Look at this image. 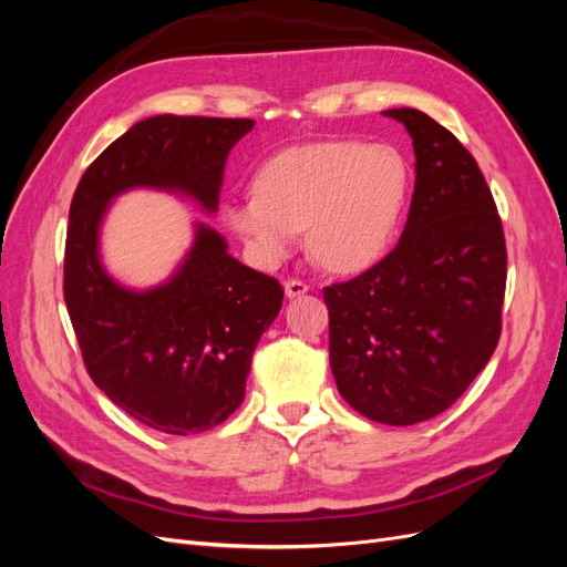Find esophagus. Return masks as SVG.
Instances as JSON below:
<instances>
[{"mask_svg": "<svg viewBox=\"0 0 567 567\" xmlns=\"http://www.w3.org/2000/svg\"><path fill=\"white\" fill-rule=\"evenodd\" d=\"M284 290H286L288 298H300V296L307 293V290H310V286H307L305 281H300V279H288L284 284Z\"/></svg>", "mask_w": 567, "mask_h": 567, "instance_id": "obj_1", "label": "esophagus"}]
</instances>
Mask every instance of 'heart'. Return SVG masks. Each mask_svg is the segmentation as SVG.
Returning a JSON list of instances; mask_svg holds the SVG:
<instances>
[{"label": "heart", "instance_id": "1", "mask_svg": "<svg viewBox=\"0 0 567 567\" xmlns=\"http://www.w3.org/2000/svg\"><path fill=\"white\" fill-rule=\"evenodd\" d=\"M406 196L409 165L394 146L317 142L262 163L255 192L229 198L221 217L262 267L293 252L305 227L323 269L357 274L390 248Z\"/></svg>", "mask_w": 567, "mask_h": 567}]
</instances>
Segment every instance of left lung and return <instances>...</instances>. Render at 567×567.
<instances>
[{
  "instance_id": "8db88e82",
  "label": "left lung",
  "mask_w": 567,
  "mask_h": 567,
  "mask_svg": "<svg viewBox=\"0 0 567 567\" xmlns=\"http://www.w3.org/2000/svg\"><path fill=\"white\" fill-rule=\"evenodd\" d=\"M416 184L400 244L359 277L323 288L329 359L359 414L411 425L450 409L502 336L506 241L489 186L456 136L416 109Z\"/></svg>"
}]
</instances>
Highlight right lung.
I'll use <instances>...</instances> for the list:
<instances>
[{"label": "right lung", "instance_id": "obj_1", "mask_svg": "<svg viewBox=\"0 0 567 567\" xmlns=\"http://www.w3.org/2000/svg\"><path fill=\"white\" fill-rule=\"evenodd\" d=\"M248 117L156 115L132 125L84 169L65 236L63 298L84 367L132 419L167 435L210 431L244 402L257 340L277 319L284 288L241 265L215 229L165 284L130 290L99 257V227L115 196L163 188L215 213L234 144Z\"/></svg>", "mask_w": 567, "mask_h": 567}]
</instances>
